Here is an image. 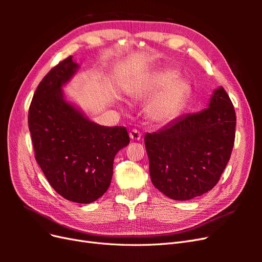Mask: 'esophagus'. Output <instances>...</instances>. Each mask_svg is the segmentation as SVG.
Instances as JSON below:
<instances>
[{"instance_id":"esophagus-1","label":"esophagus","mask_w":262,"mask_h":262,"mask_svg":"<svg viewBox=\"0 0 262 262\" xmlns=\"http://www.w3.org/2000/svg\"><path fill=\"white\" fill-rule=\"evenodd\" d=\"M129 137H130V139H131L132 141H139V140L141 139V133H140L138 130L134 129V130L130 131Z\"/></svg>"}]
</instances>
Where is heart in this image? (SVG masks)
<instances>
[{"label": "heart", "instance_id": "obj_1", "mask_svg": "<svg viewBox=\"0 0 262 262\" xmlns=\"http://www.w3.org/2000/svg\"><path fill=\"white\" fill-rule=\"evenodd\" d=\"M172 69H163L149 73L129 92L133 100L150 98L146 113L150 121L158 124L168 123L175 119L184 106L189 94V84L178 77Z\"/></svg>", "mask_w": 262, "mask_h": 262}]
</instances>
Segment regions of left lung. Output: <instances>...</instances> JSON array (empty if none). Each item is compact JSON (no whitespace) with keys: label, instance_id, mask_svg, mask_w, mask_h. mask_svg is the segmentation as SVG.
<instances>
[{"label":"left lung","instance_id":"obj_1","mask_svg":"<svg viewBox=\"0 0 262 262\" xmlns=\"http://www.w3.org/2000/svg\"><path fill=\"white\" fill-rule=\"evenodd\" d=\"M208 106L144 137L150 180L172 200H191L210 191L231 157L236 116L223 87L214 90Z\"/></svg>","mask_w":262,"mask_h":262}]
</instances>
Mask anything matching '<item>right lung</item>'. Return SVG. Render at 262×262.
Segmentation results:
<instances>
[{
    "mask_svg": "<svg viewBox=\"0 0 262 262\" xmlns=\"http://www.w3.org/2000/svg\"><path fill=\"white\" fill-rule=\"evenodd\" d=\"M72 58L60 62L38 85L28 126L36 161L51 187L67 200L92 203L107 191L115 156L130 138L124 126L95 123L67 100L63 86L80 69Z\"/></svg>",
    "mask_w": 262,
    "mask_h": 262,
    "instance_id": "add662e5",
    "label": "right lung"
}]
</instances>
